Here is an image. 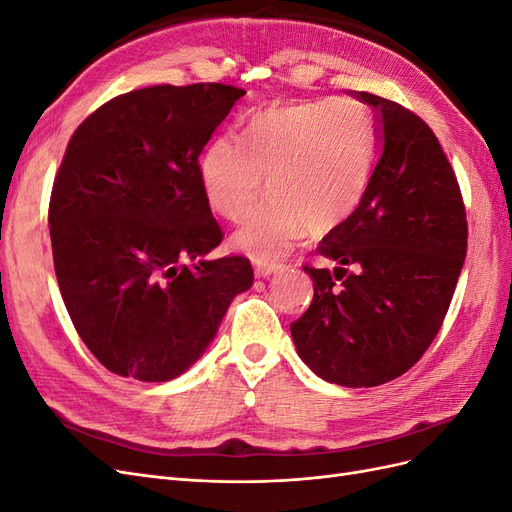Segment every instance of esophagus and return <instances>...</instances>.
Returning a JSON list of instances; mask_svg holds the SVG:
<instances>
[{
  "mask_svg": "<svg viewBox=\"0 0 512 512\" xmlns=\"http://www.w3.org/2000/svg\"><path fill=\"white\" fill-rule=\"evenodd\" d=\"M277 269H280V265H277V262L254 260V271H256L258 277H269V275H273Z\"/></svg>",
  "mask_w": 512,
  "mask_h": 512,
  "instance_id": "34e87169",
  "label": "esophagus"
}]
</instances>
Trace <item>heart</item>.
<instances>
[{
  "instance_id": "b5f03b06",
  "label": "heart",
  "mask_w": 512,
  "mask_h": 512,
  "mask_svg": "<svg viewBox=\"0 0 512 512\" xmlns=\"http://www.w3.org/2000/svg\"><path fill=\"white\" fill-rule=\"evenodd\" d=\"M378 153L376 119L359 100L273 106L241 123V141L218 136L200 156L209 207L239 222L268 175L272 196L232 237L262 262L282 258L305 228L324 235L361 205Z\"/></svg>"
}]
</instances>
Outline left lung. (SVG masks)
Listing matches in <instances>:
<instances>
[{
    "label": "left lung",
    "mask_w": 512,
    "mask_h": 512,
    "mask_svg": "<svg viewBox=\"0 0 512 512\" xmlns=\"http://www.w3.org/2000/svg\"><path fill=\"white\" fill-rule=\"evenodd\" d=\"M350 96L378 113L382 156L361 205L318 245L337 267H303L314 299L290 333L316 376L361 389L406 374L438 335L466 260L468 222L427 123L393 100Z\"/></svg>",
    "instance_id": "1"
}]
</instances>
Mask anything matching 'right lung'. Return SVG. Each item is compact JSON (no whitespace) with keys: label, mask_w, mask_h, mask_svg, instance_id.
<instances>
[{"label":"right lung","mask_w":512,"mask_h":512,"mask_svg":"<svg viewBox=\"0 0 512 512\" xmlns=\"http://www.w3.org/2000/svg\"><path fill=\"white\" fill-rule=\"evenodd\" d=\"M243 96L222 83L136 89L70 138L49 205L55 275L76 333L117 376H181L254 282L243 256L185 265L224 239L198 156Z\"/></svg>","instance_id":"1"}]
</instances>
